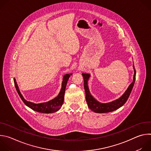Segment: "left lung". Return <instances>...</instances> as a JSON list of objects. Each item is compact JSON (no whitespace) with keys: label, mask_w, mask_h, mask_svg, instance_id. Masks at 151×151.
Listing matches in <instances>:
<instances>
[{"label":"left lung","mask_w":151,"mask_h":151,"mask_svg":"<svg viewBox=\"0 0 151 151\" xmlns=\"http://www.w3.org/2000/svg\"><path fill=\"white\" fill-rule=\"evenodd\" d=\"M133 68L134 70L133 81L130 85H129V87L126 90V91L118 99L107 103H101L97 101L95 99L93 98V97L91 95L89 91L88 84H87L88 80L90 75L89 74L82 73V75L83 78V85H84V89L85 91L86 101H87L89 108L96 113H107V112H110L115 111L117 109L119 108V107H121L122 106H123L128 100L129 96H130L135 82L136 72V69L134 65H133Z\"/></svg>","instance_id":"1"}]
</instances>
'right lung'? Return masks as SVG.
<instances>
[{
	"label": "right lung",
	"mask_w": 151,
	"mask_h": 151,
	"mask_svg": "<svg viewBox=\"0 0 151 151\" xmlns=\"http://www.w3.org/2000/svg\"><path fill=\"white\" fill-rule=\"evenodd\" d=\"M70 75H70L66 74L63 76L61 91L60 92L59 94L57 97H55V99L48 102L39 103V104H35V103L26 101L23 97L22 94H21L15 78L14 79V82L16 90L18 95L19 96L21 100H23V101L24 103V104L26 106H27L28 107H30V108H31L32 109L36 112H40V113H44V114H50V113L55 112L60 109V107L62 106L64 101V93H65L67 82Z\"/></svg>",
	"instance_id": "right-lung-1"
}]
</instances>
